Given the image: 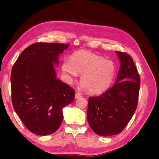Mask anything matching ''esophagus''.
<instances>
[{
  "label": "esophagus",
  "instance_id": "obj_1",
  "mask_svg": "<svg viewBox=\"0 0 159 159\" xmlns=\"http://www.w3.org/2000/svg\"><path fill=\"white\" fill-rule=\"evenodd\" d=\"M81 97H82V95H81L80 93H78V92H76L75 93V99H79V98H80Z\"/></svg>",
  "mask_w": 159,
  "mask_h": 159
}]
</instances>
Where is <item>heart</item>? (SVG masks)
Instances as JSON below:
<instances>
[{"label": "heart", "instance_id": "heart-1", "mask_svg": "<svg viewBox=\"0 0 159 159\" xmlns=\"http://www.w3.org/2000/svg\"><path fill=\"white\" fill-rule=\"evenodd\" d=\"M61 70L66 80L70 84L81 74V86L93 94L106 91L112 84L117 71L113 61L83 50L74 52L70 61L64 60Z\"/></svg>", "mask_w": 159, "mask_h": 159}]
</instances>
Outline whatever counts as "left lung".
<instances>
[{
    "label": "left lung",
    "instance_id": "obj_1",
    "mask_svg": "<svg viewBox=\"0 0 159 159\" xmlns=\"http://www.w3.org/2000/svg\"><path fill=\"white\" fill-rule=\"evenodd\" d=\"M121 62L115 85L98 97L89 98L87 117L91 129L101 136L122 132L137 106L140 76L133 58L115 51Z\"/></svg>",
    "mask_w": 159,
    "mask_h": 159
}]
</instances>
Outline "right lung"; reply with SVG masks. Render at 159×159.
Here are the masks:
<instances>
[{
	"label": "right lung",
	"instance_id": "right-lung-1",
	"mask_svg": "<svg viewBox=\"0 0 159 159\" xmlns=\"http://www.w3.org/2000/svg\"><path fill=\"white\" fill-rule=\"evenodd\" d=\"M69 45L36 43L22 52L11 71L12 102L25 127L44 136L54 133L63 121V108L73 102V88L56 78L54 66Z\"/></svg>",
	"mask_w": 159,
	"mask_h": 159
}]
</instances>
